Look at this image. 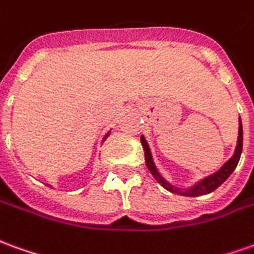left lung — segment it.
I'll list each match as a JSON object with an SVG mask.
<instances>
[{
	"label": "left lung",
	"instance_id": "8db88e82",
	"mask_svg": "<svg viewBox=\"0 0 254 254\" xmlns=\"http://www.w3.org/2000/svg\"><path fill=\"white\" fill-rule=\"evenodd\" d=\"M141 144H143V148H144V155H145V165L148 170L151 172V175L154 176V179L157 180L164 189H166L170 192L173 194L183 195V196H201V195L210 194L212 191L220 187L223 183L226 182L228 177L231 176V173L235 170L237 165L239 162V158H241V154H242V144H244V130H242V122H241V118H239V127H238V139H237V147H235V151L232 154V157L227 161L226 164L223 165L219 170H216L214 173L209 175V176L203 177L201 180H198L196 183H194L192 186H189L186 189H182V187H176L173 186L172 183H169L166 179H165L161 172L158 170L157 165L154 162V158H152L151 150H150V145L147 143L145 137L141 134Z\"/></svg>",
	"mask_w": 254,
	"mask_h": 254
}]
</instances>
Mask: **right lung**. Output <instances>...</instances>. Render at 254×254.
Masks as SVG:
<instances>
[{
    "instance_id": "add662e5",
    "label": "right lung",
    "mask_w": 254,
    "mask_h": 254,
    "mask_svg": "<svg viewBox=\"0 0 254 254\" xmlns=\"http://www.w3.org/2000/svg\"><path fill=\"white\" fill-rule=\"evenodd\" d=\"M109 136H110V130H109V132H107V133H106V136H104V137H103V141H104V140L107 139V137H109ZM49 186H51V184H49Z\"/></svg>"
}]
</instances>
